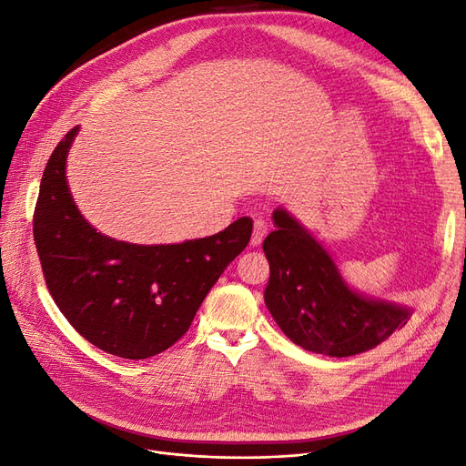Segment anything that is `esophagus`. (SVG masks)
Masks as SVG:
<instances>
[{"instance_id":"34e87169","label":"esophagus","mask_w":466,"mask_h":466,"mask_svg":"<svg viewBox=\"0 0 466 466\" xmlns=\"http://www.w3.org/2000/svg\"><path fill=\"white\" fill-rule=\"evenodd\" d=\"M266 233H268V225H266V221H264V219H255V228H252L250 245H252V247H258V245L264 241Z\"/></svg>"}]
</instances>
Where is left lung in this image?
<instances>
[{
	"instance_id": "obj_1",
	"label": "left lung",
	"mask_w": 466,
	"mask_h": 466,
	"mask_svg": "<svg viewBox=\"0 0 466 466\" xmlns=\"http://www.w3.org/2000/svg\"><path fill=\"white\" fill-rule=\"evenodd\" d=\"M262 248L270 264L264 303L293 344L330 358L361 354L402 329L412 309L360 293L317 238L284 208Z\"/></svg>"
}]
</instances>
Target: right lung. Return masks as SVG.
Returning <instances> with one entry per match:
<instances>
[{
	"label": "right lung",
	"mask_w": 466,
	"mask_h": 466,
	"mask_svg": "<svg viewBox=\"0 0 466 466\" xmlns=\"http://www.w3.org/2000/svg\"><path fill=\"white\" fill-rule=\"evenodd\" d=\"M77 132L79 126L56 146L40 180L33 233L42 272L62 315L86 340L112 356L146 360L190 329L208 291L248 245L252 219L173 245L98 233L67 187V151Z\"/></svg>",
	"instance_id": "right-lung-1"
}]
</instances>
